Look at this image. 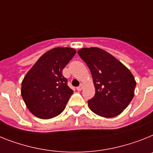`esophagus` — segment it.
Wrapping results in <instances>:
<instances>
[{"mask_svg": "<svg viewBox=\"0 0 153 153\" xmlns=\"http://www.w3.org/2000/svg\"><path fill=\"white\" fill-rule=\"evenodd\" d=\"M82 88H83V85H79V86H78L76 88V89L78 91H81L82 90Z\"/></svg>", "mask_w": 153, "mask_h": 153, "instance_id": "34e87169", "label": "esophagus"}]
</instances>
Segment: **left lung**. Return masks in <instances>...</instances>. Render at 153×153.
Returning <instances> with one entry per match:
<instances>
[{"label":"left lung","mask_w":153,"mask_h":153,"mask_svg":"<svg viewBox=\"0 0 153 153\" xmlns=\"http://www.w3.org/2000/svg\"><path fill=\"white\" fill-rule=\"evenodd\" d=\"M92 74L96 93L88 101L99 116L113 117L122 113L134 97L136 82L133 74L117 59L98 47L78 51Z\"/></svg>","instance_id":"1"}]
</instances>
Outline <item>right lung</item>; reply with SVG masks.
I'll return each mask as SVG.
<instances>
[{"mask_svg":"<svg viewBox=\"0 0 153 153\" xmlns=\"http://www.w3.org/2000/svg\"><path fill=\"white\" fill-rule=\"evenodd\" d=\"M76 51L57 47L45 53L29 71L22 82V96L32 114L42 119L57 116L65 110L73 90L62 71Z\"/></svg>","mask_w":153,"mask_h":153,"instance_id":"obj_1","label":"right lung"}]
</instances>
